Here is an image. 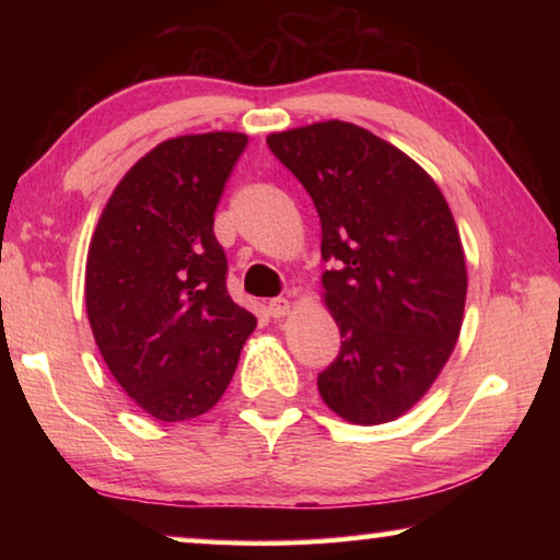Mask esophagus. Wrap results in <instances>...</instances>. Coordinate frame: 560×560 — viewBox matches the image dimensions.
<instances>
[{"mask_svg":"<svg viewBox=\"0 0 560 560\" xmlns=\"http://www.w3.org/2000/svg\"><path fill=\"white\" fill-rule=\"evenodd\" d=\"M291 311V303H289V299H271L269 301V314L273 316V318H283Z\"/></svg>","mask_w":560,"mask_h":560,"instance_id":"34e87169","label":"esophagus"}]
</instances>
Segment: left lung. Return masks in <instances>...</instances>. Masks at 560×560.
Wrapping results in <instances>:
<instances>
[{
    "instance_id": "8db88e82",
    "label": "left lung",
    "mask_w": 560,
    "mask_h": 560,
    "mask_svg": "<svg viewBox=\"0 0 560 560\" xmlns=\"http://www.w3.org/2000/svg\"><path fill=\"white\" fill-rule=\"evenodd\" d=\"M271 153L320 217L324 301L340 353L318 393L353 424L405 415L457 346L467 264L434 179L402 150L346 120L271 132Z\"/></svg>"
}]
</instances>
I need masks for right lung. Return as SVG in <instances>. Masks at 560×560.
Segmentation results:
<instances>
[{
	"instance_id": "add662e5",
	"label": "right lung",
	"mask_w": 560,
	"mask_h": 560,
	"mask_svg": "<svg viewBox=\"0 0 560 560\" xmlns=\"http://www.w3.org/2000/svg\"><path fill=\"white\" fill-rule=\"evenodd\" d=\"M249 138H170L103 207L86 259V314L108 371L163 422L220 402L257 318L226 293L214 210Z\"/></svg>"
}]
</instances>
